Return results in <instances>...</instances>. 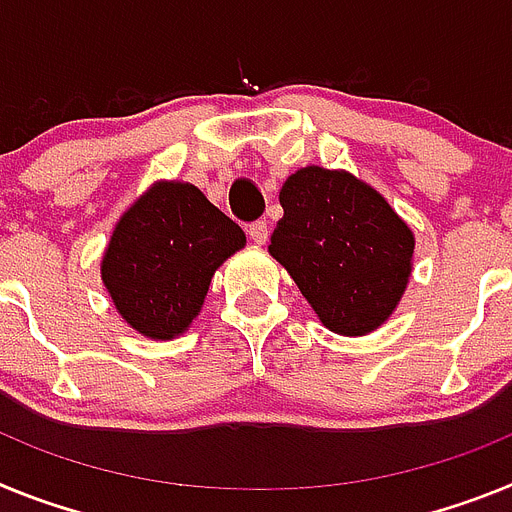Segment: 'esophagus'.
Listing matches in <instances>:
<instances>
[{
    "label": "esophagus",
    "instance_id": "esophagus-1",
    "mask_svg": "<svg viewBox=\"0 0 512 512\" xmlns=\"http://www.w3.org/2000/svg\"><path fill=\"white\" fill-rule=\"evenodd\" d=\"M268 234L270 231H268V224H265V221H255V224L247 226V237H250L255 244L268 242Z\"/></svg>",
    "mask_w": 512,
    "mask_h": 512
}]
</instances>
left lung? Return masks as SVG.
I'll use <instances>...</instances> for the list:
<instances>
[{
    "label": "left lung",
    "mask_w": 512,
    "mask_h": 512,
    "mask_svg": "<svg viewBox=\"0 0 512 512\" xmlns=\"http://www.w3.org/2000/svg\"><path fill=\"white\" fill-rule=\"evenodd\" d=\"M281 206L268 250L324 327L366 335L384 324L410 278V226L376 190L322 167L288 177Z\"/></svg>",
    "instance_id": "8db88e82"
}]
</instances>
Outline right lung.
I'll return each instance as SVG.
<instances>
[{
	"label": "right lung",
	"instance_id": "add662e5",
	"mask_svg": "<svg viewBox=\"0 0 512 512\" xmlns=\"http://www.w3.org/2000/svg\"><path fill=\"white\" fill-rule=\"evenodd\" d=\"M244 242L239 224L195 185L159 182L115 226L102 281L133 330L170 340L193 322L216 268Z\"/></svg>",
	"mask_w": 512,
	"mask_h": 512
}]
</instances>
